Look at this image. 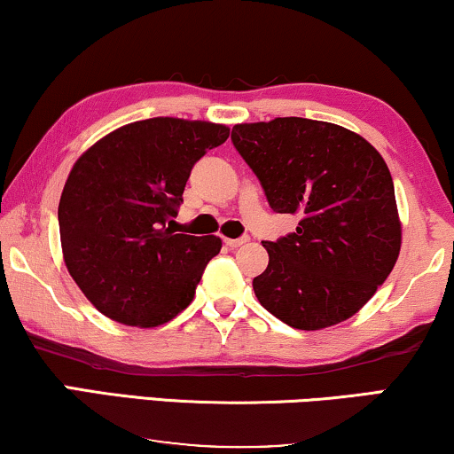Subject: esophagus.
Instances as JSON below:
<instances>
[{
	"instance_id": "34e87169",
	"label": "esophagus",
	"mask_w": 454,
	"mask_h": 454,
	"mask_svg": "<svg viewBox=\"0 0 454 454\" xmlns=\"http://www.w3.org/2000/svg\"><path fill=\"white\" fill-rule=\"evenodd\" d=\"M223 241H225V246H229V247H239V246L246 244L247 238H238V239H229V238H225Z\"/></svg>"
}]
</instances>
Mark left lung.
<instances>
[{
    "label": "left lung",
    "instance_id": "1",
    "mask_svg": "<svg viewBox=\"0 0 454 454\" xmlns=\"http://www.w3.org/2000/svg\"><path fill=\"white\" fill-rule=\"evenodd\" d=\"M233 146L294 233L264 241L269 266L254 294L300 331L339 325L387 281L401 250L395 185L380 153L337 123L277 117L238 123Z\"/></svg>",
    "mask_w": 454,
    "mask_h": 454
}]
</instances>
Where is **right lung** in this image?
<instances>
[{
    "mask_svg": "<svg viewBox=\"0 0 454 454\" xmlns=\"http://www.w3.org/2000/svg\"><path fill=\"white\" fill-rule=\"evenodd\" d=\"M227 138L221 123L153 117L107 134L74 163L58 208L61 250L98 312L153 328L190 306L221 239L176 233L173 216L192 167Z\"/></svg>",
    "mask_w": 454,
    "mask_h": 454,
    "instance_id": "right-lung-1",
    "label": "right lung"
}]
</instances>
